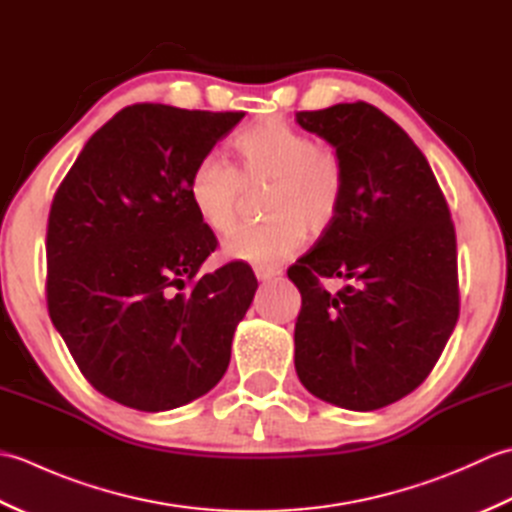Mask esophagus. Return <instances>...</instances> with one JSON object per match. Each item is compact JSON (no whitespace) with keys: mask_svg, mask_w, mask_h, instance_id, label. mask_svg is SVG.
I'll use <instances>...</instances> for the list:
<instances>
[{"mask_svg":"<svg viewBox=\"0 0 512 512\" xmlns=\"http://www.w3.org/2000/svg\"><path fill=\"white\" fill-rule=\"evenodd\" d=\"M255 275L259 281H270V279H277L281 275V270L268 268V266H255Z\"/></svg>","mask_w":512,"mask_h":512,"instance_id":"obj_1","label":"esophagus"}]
</instances>
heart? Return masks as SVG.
<instances>
[{
	"label": "heart",
	"instance_id": "1",
	"mask_svg": "<svg viewBox=\"0 0 512 512\" xmlns=\"http://www.w3.org/2000/svg\"><path fill=\"white\" fill-rule=\"evenodd\" d=\"M237 169L215 154L202 156L189 176L187 193L200 222L217 235L237 222L246 189L266 187V222L242 226L226 239L224 257L257 266L281 264L306 242L323 235L339 217L347 173L341 156L319 147L317 138L281 118H266L233 140Z\"/></svg>",
	"mask_w": 512,
	"mask_h": 512
}]
</instances>
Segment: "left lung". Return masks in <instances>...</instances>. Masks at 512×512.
Masks as SVG:
<instances>
[{
    "instance_id": "obj_1",
    "label": "left lung",
    "mask_w": 512,
    "mask_h": 512,
    "mask_svg": "<svg viewBox=\"0 0 512 512\" xmlns=\"http://www.w3.org/2000/svg\"><path fill=\"white\" fill-rule=\"evenodd\" d=\"M347 173L343 209L288 268L301 292L295 367L310 394L352 411L405 398L436 367L460 317L449 204L427 158L378 107L297 112ZM351 284L334 296L321 278Z\"/></svg>"
}]
</instances>
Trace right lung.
<instances>
[{
	"label": "right lung",
	"instance_id": "right-lung-1",
	"mask_svg": "<svg viewBox=\"0 0 512 512\" xmlns=\"http://www.w3.org/2000/svg\"><path fill=\"white\" fill-rule=\"evenodd\" d=\"M244 112L136 103L110 118L52 198L46 299L88 383L138 411L204 396L231 361L253 270L198 277L217 239L189 202V176Z\"/></svg>",
	"mask_w": 512,
	"mask_h": 512
}]
</instances>
